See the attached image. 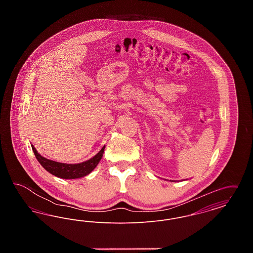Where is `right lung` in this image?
Returning <instances> with one entry per match:
<instances>
[{
    "label": "right lung",
    "mask_w": 253,
    "mask_h": 253,
    "mask_svg": "<svg viewBox=\"0 0 253 253\" xmlns=\"http://www.w3.org/2000/svg\"><path fill=\"white\" fill-rule=\"evenodd\" d=\"M32 150L34 152V155L36 157L40 164L45 169L51 174L63 178V179H75V178H81L85 175L89 174L96 165L100 161L101 157L103 156V152L105 149V146L102 147V149L96 154V156L89 160L79 163V164H66V163H60L57 161H53L47 159L45 157H42L37 152L35 147L31 145Z\"/></svg>",
    "instance_id": "right-lung-1"
}]
</instances>
